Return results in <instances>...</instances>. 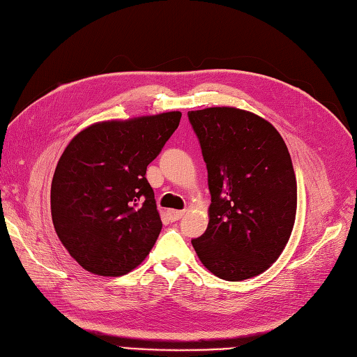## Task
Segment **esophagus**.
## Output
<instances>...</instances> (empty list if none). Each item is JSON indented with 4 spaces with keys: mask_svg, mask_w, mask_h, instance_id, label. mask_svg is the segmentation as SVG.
Here are the masks:
<instances>
[{
    "mask_svg": "<svg viewBox=\"0 0 357 357\" xmlns=\"http://www.w3.org/2000/svg\"><path fill=\"white\" fill-rule=\"evenodd\" d=\"M168 215H169V219H171L172 222H177V220H180V219H181V217L185 215V213H183V211L169 209V211H168Z\"/></svg>",
    "mask_w": 357,
    "mask_h": 357,
    "instance_id": "obj_1",
    "label": "esophagus"
}]
</instances>
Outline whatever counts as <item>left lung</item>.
<instances>
[{
	"label": "left lung",
	"instance_id": "obj_1",
	"mask_svg": "<svg viewBox=\"0 0 357 357\" xmlns=\"http://www.w3.org/2000/svg\"><path fill=\"white\" fill-rule=\"evenodd\" d=\"M208 169L209 223L192 246L217 278L264 273L285 248L297 185L285 142L259 115L236 107L188 112Z\"/></svg>",
	"mask_w": 357,
	"mask_h": 357
}]
</instances>
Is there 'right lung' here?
<instances>
[{"instance_id": "right-lung-1", "label": "right lung", "mask_w": 357, "mask_h": 357, "mask_svg": "<svg viewBox=\"0 0 357 357\" xmlns=\"http://www.w3.org/2000/svg\"><path fill=\"white\" fill-rule=\"evenodd\" d=\"M180 119L165 112L97 123L64 149L50 211L58 238L84 270L115 278L146 259L162 231L146 168Z\"/></svg>"}]
</instances>
